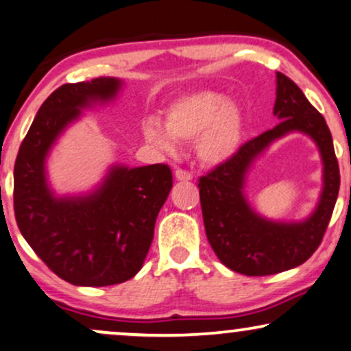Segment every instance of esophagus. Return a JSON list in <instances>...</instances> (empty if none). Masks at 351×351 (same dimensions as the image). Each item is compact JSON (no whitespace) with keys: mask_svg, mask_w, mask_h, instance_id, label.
Here are the masks:
<instances>
[{"mask_svg":"<svg viewBox=\"0 0 351 351\" xmlns=\"http://www.w3.org/2000/svg\"><path fill=\"white\" fill-rule=\"evenodd\" d=\"M176 179L180 180V182H189V180H192V174L187 171H182V169H177V171L174 172Z\"/></svg>","mask_w":351,"mask_h":351,"instance_id":"obj_1","label":"esophagus"}]
</instances>
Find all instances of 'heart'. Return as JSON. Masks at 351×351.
<instances>
[{
	"instance_id": "obj_1",
	"label": "heart",
	"mask_w": 351,
	"mask_h": 351,
	"mask_svg": "<svg viewBox=\"0 0 351 351\" xmlns=\"http://www.w3.org/2000/svg\"><path fill=\"white\" fill-rule=\"evenodd\" d=\"M164 128L154 120L145 123L143 135L154 148L174 153L176 141H193L202 162L221 166L241 149L245 117L239 104L223 93L198 89L174 99L164 112Z\"/></svg>"
}]
</instances>
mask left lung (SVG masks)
I'll use <instances>...</instances> for the list:
<instances>
[{"instance_id": "obj_1", "label": "left lung", "mask_w": 351, "mask_h": 351, "mask_svg": "<svg viewBox=\"0 0 351 351\" xmlns=\"http://www.w3.org/2000/svg\"><path fill=\"white\" fill-rule=\"evenodd\" d=\"M275 128L241 146L231 161L200 177V203L211 249L228 268L247 276L274 275L304 263L321 244L340 189L334 141L324 117L302 90L276 73ZM302 132L323 159V190L313 214L301 222H274L258 215L245 197L248 171L275 141Z\"/></svg>"}]
</instances>
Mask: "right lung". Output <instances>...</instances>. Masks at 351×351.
<instances>
[{
    "mask_svg": "<svg viewBox=\"0 0 351 351\" xmlns=\"http://www.w3.org/2000/svg\"><path fill=\"white\" fill-rule=\"evenodd\" d=\"M119 77L63 84L47 97L14 164V215L21 234L53 274L76 287H109L133 278L145 262L159 210L172 189L166 164H112L89 192L58 195L47 158L86 109L115 101Z\"/></svg>",
    "mask_w": 351,
    "mask_h": 351,
    "instance_id": "right-lung-1",
    "label": "right lung"
}]
</instances>
